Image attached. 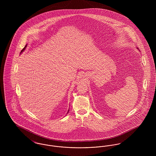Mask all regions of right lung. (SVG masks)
Segmentation results:
<instances>
[{"instance_id":"1","label":"right lung","mask_w":156,"mask_h":156,"mask_svg":"<svg viewBox=\"0 0 156 156\" xmlns=\"http://www.w3.org/2000/svg\"><path fill=\"white\" fill-rule=\"evenodd\" d=\"M26 47H27V44L26 45H25V47H24V48H23V49L22 50V51H21V52H20V54H21V53H22V52L23 51H24V50H25V49H26ZM68 111H69V110H68Z\"/></svg>"}]
</instances>
